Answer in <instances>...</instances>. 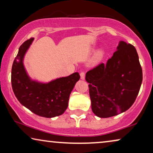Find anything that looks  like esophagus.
Returning a JSON list of instances; mask_svg holds the SVG:
<instances>
[{
  "label": "esophagus",
  "mask_w": 153,
  "mask_h": 153,
  "mask_svg": "<svg viewBox=\"0 0 153 153\" xmlns=\"http://www.w3.org/2000/svg\"><path fill=\"white\" fill-rule=\"evenodd\" d=\"M80 76H81V79L83 80V79H85V73L84 72H81L80 73Z\"/></svg>",
  "instance_id": "esophagus-1"
}]
</instances>
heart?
<instances>
[{
	"label": "heart",
	"instance_id": "obj_1",
	"mask_svg": "<svg viewBox=\"0 0 153 153\" xmlns=\"http://www.w3.org/2000/svg\"><path fill=\"white\" fill-rule=\"evenodd\" d=\"M104 56V52L100 51H98L95 54V56H94L93 57V63H96V62H99L100 60L102 59V57H103Z\"/></svg>",
	"mask_w": 153,
	"mask_h": 153
}]
</instances>
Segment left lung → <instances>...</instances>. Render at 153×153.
<instances>
[{
  "mask_svg": "<svg viewBox=\"0 0 153 153\" xmlns=\"http://www.w3.org/2000/svg\"><path fill=\"white\" fill-rule=\"evenodd\" d=\"M93 112L109 118L125 111L134 102L143 73L135 47L121 41L106 65L100 64L85 75Z\"/></svg>",
  "mask_w": 153,
  "mask_h": 153,
  "instance_id": "obj_1",
  "label": "left lung"
}]
</instances>
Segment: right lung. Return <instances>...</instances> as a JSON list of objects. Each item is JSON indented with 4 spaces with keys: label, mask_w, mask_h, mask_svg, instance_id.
Here are the masks:
<instances>
[{
    "label": "right lung",
    "mask_w": 153,
    "mask_h": 153,
    "mask_svg": "<svg viewBox=\"0 0 153 153\" xmlns=\"http://www.w3.org/2000/svg\"><path fill=\"white\" fill-rule=\"evenodd\" d=\"M33 39L31 37L25 41L19 49L12 68V90L20 103L35 114L45 118L58 116L68 108L70 93L80 75L75 72L48 83L31 80L25 70L23 60Z\"/></svg>",
    "instance_id": "obj_1"
}]
</instances>
